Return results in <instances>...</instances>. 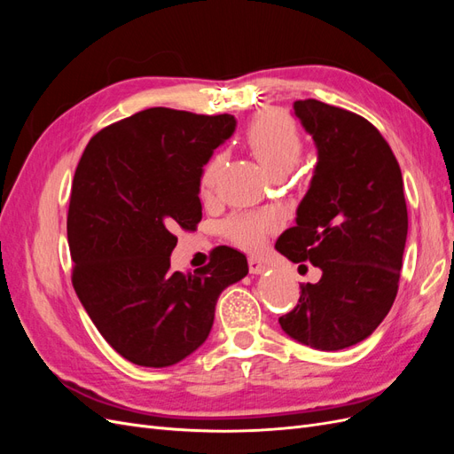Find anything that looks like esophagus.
Segmentation results:
<instances>
[{
    "label": "esophagus",
    "instance_id": "1",
    "mask_svg": "<svg viewBox=\"0 0 454 454\" xmlns=\"http://www.w3.org/2000/svg\"><path fill=\"white\" fill-rule=\"evenodd\" d=\"M248 269H250V274H261L267 270V265L263 263V261H259L255 257H250L248 259Z\"/></svg>",
    "mask_w": 454,
    "mask_h": 454
}]
</instances>
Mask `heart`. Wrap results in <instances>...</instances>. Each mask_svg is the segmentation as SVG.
<instances>
[{
	"instance_id": "obj_1",
	"label": "heart",
	"mask_w": 454,
	"mask_h": 454,
	"mask_svg": "<svg viewBox=\"0 0 454 454\" xmlns=\"http://www.w3.org/2000/svg\"><path fill=\"white\" fill-rule=\"evenodd\" d=\"M246 144L272 176L290 172L303 153V136H301L299 127L292 117L282 112H265L254 117L246 130ZM223 164V155H215L204 164L199 180V189L204 199L214 197ZM277 227L278 219L272 214L248 212L231 215L223 223V232L240 248L257 250Z\"/></svg>"
}]
</instances>
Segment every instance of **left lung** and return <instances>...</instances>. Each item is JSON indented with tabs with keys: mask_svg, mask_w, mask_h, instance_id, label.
Returning <instances> with one entry per match:
<instances>
[{
	"mask_svg": "<svg viewBox=\"0 0 454 454\" xmlns=\"http://www.w3.org/2000/svg\"><path fill=\"white\" fill-rule=\"evenodd\" d=\"M295 115L318 147L297 225L277 250L322 269L301 286L299 303L280 316L284 332L307 347L340 350L375 332L388 314L407 240L402 170L367 119L320 100H297Z\"/></svg>",
	"mask_w": 454,
	"mask_h": 454,
	"instance_id": "left-lung-1",
	"label": "left lung"
}]
</instances>
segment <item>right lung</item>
Returning <instances> with one entry per match:
<instances>
[{
	"label": "right lung",
	"mask_w": 454,
	"mask_h": 454,
	"mask_svg": "<svg viewBox=\"0 0 454 454\" xmlns=\"http://www.w3.org/2000/svg\"><path fill=\"white\" fill-rule=\"evenodd\" d=\"M232 115L149 107L94 134L75 168L67 244L72 284L90 320L122 358L174 365L208 337L217 297L248 274L219 246L193 274L172 272L177 229L202 219L199 180Z\"/></svg>",
	"instance_id": "add662e5"
}]
</instances>
